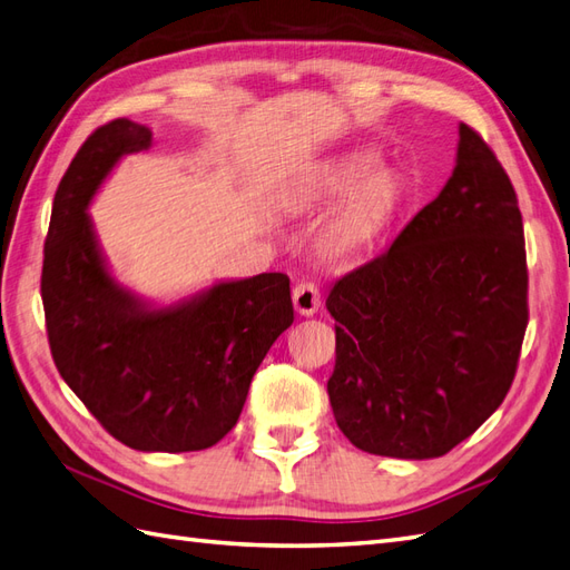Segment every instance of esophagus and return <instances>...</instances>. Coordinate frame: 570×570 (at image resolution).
<instances>
[{"mask_svg": "<svg viewBox=\"0 0 570 570\" xmlns=\"http://www.w3.org/2000/svg\"><path fill=\"white\" fill-rule=\"evenodd\" d=\"M293 302H295L297 314L312 316L314 312H318V307H322V293H318V287L314 283H299L293 289Z\"/></svg>", "mask_w": 570, "mask_h": 570, "instance_id": "obj_1", "label": "esophagus"}]
</instances>
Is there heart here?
Instances as JSON below:
<instances>
[{"label":"heart","mask_w":570,"mask_h":570,"mask_svg":"<svg viewBox=\"0 0 570 570\" xmlns=\"http://www.w3.org/2000/svg\"><path fill=\"white\" fill-rule=\"evenodd\" d=\"M377 164L374 151L355 149L324 164L297 190L299 205H322L344 196L318 234L326 256L345 261L370 252L404 207V174Z\"/></svg>","instance_id":"1"}]
</instances>
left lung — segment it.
<instances>
[{
  "instance_id": "8db88e82",
  "label": "left lung",
  "mask_w": 570,
  "mask_h": 570,
  "mask_svg": "<svg viewBox=\"0 0 570 570\" xmlns=\"http://www.w3.org/2000/svg\"><path fill=\"white\" fill-rule=\"evenodd\" d=\"M336 367L326 384L357 450L433 460L503 404L527 328V256L515 188L460 125L440 196L396 242L333 285Z\"/></svg>"
}]
</instances>
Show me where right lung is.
I'll return each mask as SVG.
<instances>
[{"instance_id":"obj_1","label":"right lung","mask_w":570,"mask_h":570,"mask_svg":"<svg viewBox=\"0 0 570 570\" xmlns=\"http://www.w3.org/2000/svg\"><path fill=\"white\" fill-rule=\"evenodd\" d=\"M151 147L147 125L94 130L65 171L43 248L55 367L96 421L140 452L213 448L237 425L258 365L295 322L289 277L222 281L157 307L108 271L87 213L114 166Z\"/></svg>"}]
</instances>
